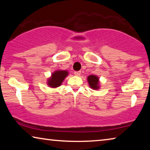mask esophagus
<instances>
[{
  "instance_id": "1",
  "label": "esophagus",
  "mask_w": 150,
  "mask_h": 150,
  "mask_svg": "<svg viewBox=\"0 0 150 150\" xmlns=\"http://www.w3.org/2000/svg\"><path fill=\"white\" fill-rule=\"evenodd\" d=\"M81 71H75V73H74V74H75V76H80V75H81Z\"/></svg>"
}]
</instances>
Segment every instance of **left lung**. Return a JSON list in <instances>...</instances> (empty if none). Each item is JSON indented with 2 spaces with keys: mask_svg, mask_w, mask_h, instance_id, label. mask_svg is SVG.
I'll list each match as a JSON object with an SVG mask.
<instances>
[{
  "mask_svg": "<svg viewBox=\"0 0 150 150\" xmlns=\"http://www.w3.org/2000/svg\"><path fill=\"white\" fill-rule=\"evenodd\" d=\"M87 81L89 87L93 90H98L100 88L99 78L95 75H91L88 76Z\"/></svg>",
  "mask_w": 150,
  "mask_h": 150,
  "instance_id": "1",
  "label": "left lung"
}]
</instances>
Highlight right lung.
Instances as JSON below:
<instances>
[{
  "label": "right lung",
  "instance_id": "1",
  "mask_svg": "<svg viewBox=\"0 0 150 150\" xmlns=\"http://www.w3.org/2000/svg\"><path fill=\"white\" fill-rule=\"evenodd\" d=\"M69 74L66 70H56L48 78L47 84L50 87L57 88L62 84L65 78Z\"/></svg>",
  "mask_w": 150,
  "mask_h": 150
}]
</instances>
